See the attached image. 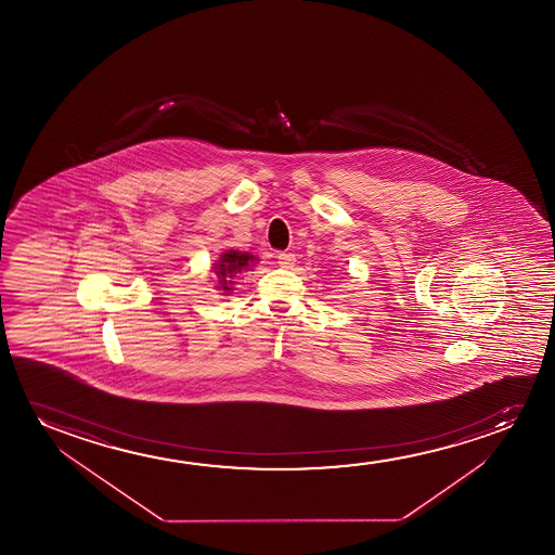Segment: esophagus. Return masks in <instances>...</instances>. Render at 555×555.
Listing matches in <instances>:
<instances>
[{
	"label": "esophagus",
	"mask_w": 555,
	"mask_h": 555,
	"mask_svg": "<svg viewBox=\"0 0 555 555\" xmlns=\"http://www.w3.org/2000/svg\"><path fill=\"white\" fill-rule=\"evenodd\" d=\"M276 259H279V266H281L282 269H292L294 263H296V256H294L292 251H281V254L276 256Z\"/></svg>",
	"instance_id": "obj_1"
}]
</instances>
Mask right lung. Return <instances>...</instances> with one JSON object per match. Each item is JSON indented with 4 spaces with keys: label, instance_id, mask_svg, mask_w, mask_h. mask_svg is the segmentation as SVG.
Returning a JSON list of instances; mask_svg holds the SVG:
<instances>
[{
    "label": "right lung",
    "instance_id": "add662e5",
    "mask_svg": "<svg viewBox=\"0 0 555 555\" xmlns=\"http://www.w3.org/2000/svg\"><path fill=\"white\" fill-rule=\"evenodd\" d=\"M254 256L250 254H243V251L229 250L221 256L220 261L218 263H214V271L218 274V289H223V292H231V286H233V276L236 273H243L244 269H248L250 267L251 261H254Z\"/></svg>",
    "mask_w": 555,
    "mask_h": 555
}]
</instances>
